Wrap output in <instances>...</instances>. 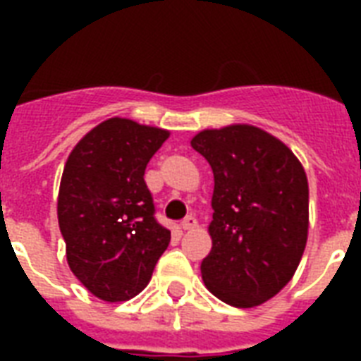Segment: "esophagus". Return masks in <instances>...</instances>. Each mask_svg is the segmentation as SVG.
I'll use <instances>...</instances> for the list:
<instances>
[{"mask_svg":"<svg viewBox=\"0 0 361 361\" xmlns=\"http://www.w3.org/2000/svg\"><path fill=\"white\" fill-rule=\"evenodd\" d=\"M197 226L198 221L195 215H187L185 219L181 221V228H183V231H192V228H197Z\"/></svg>","mask_w":361,"mask_h":361,"instance_id":"1","label":"esophagus"}]
</instances>
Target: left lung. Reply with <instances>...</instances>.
Returning a JSON list of instances; mask_svg holds the SVG:
<instances>
[{
  "label": "left lung",
  "instance_id": "left-lung-1",
  "mask_svg": "<svg viewBox=\"0 0 361 361\" xmlns=\"http://www.w3.org/2000/svg\"><path fill=\"white\" fill-rule=\"evenodd\" d=\"M191 146L206 157L215 181L204 285L234 307L268 302L292 279L305 251V170L290 147L255 125L204 129Z\"/></svg>",
  "mask_w": 361,
  "mask_h": 361
}]
</instances>
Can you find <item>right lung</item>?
<instances>
[{
	"label": "right lung",
	"mask_w": 361,
	"mask_h": 361,
	"mask_svg": "<svg viewBox=\"0 0 361 361\" xmlns=\"http://www.w3.org/2000/svg\"><path fill=\"white\" fill-rule=\"evenodd\" d=\"M169 136L166 129L110 118L67 157L58 195L67 264L103 302H127L144 290L170 243L144 181L149 159Z\"/></svg>",
	"instance_id": "obj_1"
}]
</instances>
